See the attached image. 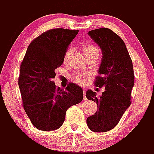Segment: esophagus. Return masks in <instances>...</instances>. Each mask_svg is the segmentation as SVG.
<instances>
[{
  "label": "esophagus",
  "mask_w": 154,
  "mask_h": 154,
  "mask_svg": "<svg viewBox=\"0 0 154 154\" xmlns=\"http://www.w3.org/2000/svg\"><path fill=\"white\" fill-rule=\"evenodd\" d=\"M83 96H84L83 99L85 101V100H87V98L85 97V89H83Z\"/></svg>",
  "instance_id": "obj_1"
}]
</instances>
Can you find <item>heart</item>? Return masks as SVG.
I'll return each mask as SVG.
<instances>
[{
    "label": "heart",
    "mask_w": 154,
    "mask_h": 154,
    "mask_svg": "<svg viewBox=\"0 0 154 154\" xmlns=\"http://www.w3.org/2000/svg\"><path fill=\"white\" fill-rule=\"evenodd\" d=\"M71 50L69 49L66 53H65V56H64V60L66 61L68 59V57L69 55V53H70ZM83 52L85 54V55H91V54H98L99 55V49L98 48L97 46L94 45H85L83 48ZM89 75V73H81L79 72H76L73 74L72 78L75 82H77L78 84L80 85H82L84 84L85 81V79Z\"/></svg>",
    "instance_id": "b5f03b06"
}]
</instances>
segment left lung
Segmentation results:
<instances>
[{"instance_id": "obj_1", "label": "left lung", "mask_w": 154, "mask_h": 154, "mask_svg": "<svg viewBox=\"0 0 154 154\" xmlns=\"http://www.w3.org/2000/svg\"><path fill=\"white\" fill-rule=\"evenodd\" d=\"M103 52L96 86L105 87L100 97L92 90L86 98L96 102V112L87 118L88 127L93 132H107L113 129L131 104L134 85L133 62L124 42L112 30L100 28L88 32Z\"/></svg>"}]
</instances>
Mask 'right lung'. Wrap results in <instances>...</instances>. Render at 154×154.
Masks as SVG:
<instances>
[{"label":"right lung","mask_w":154,"mask_h":154,"mask_svg":"<svg viewBox=\"0 0 154 154\" xmlns=\"http://www.w3.org/2000/svg\"><path fill=\"white\" fill-rule=\"evenodd\" d=\"M79 30L55 28L31 42L21 64L18 85L24 111L38 130L58 129L68 109L83 99V90L70 83L65 89L55 86V69L62 65L69 44Z\"/></svg>","instance_id":"obj_1"}]
</instances>
